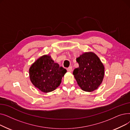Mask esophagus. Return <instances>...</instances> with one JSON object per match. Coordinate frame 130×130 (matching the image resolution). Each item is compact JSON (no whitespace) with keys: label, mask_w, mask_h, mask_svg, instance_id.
<instances>
[{"label":"esophagus","mask_w":130,"mask_h":130,"mask_svg":"<svg viewBox=\"0 0 130 130\" xmlns=\"http://www.w3.org/2000/svg\"><path fill=\"white\" fill-rule=\"evenodd\" d=\"M67 71L69 72H71L72 71V67L70 66L69 67H68L67 69Z\"/></svg>","instance_id":"esophagus-1"}]
</instances>
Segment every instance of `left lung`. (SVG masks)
Segmentation results:
<instances>
[{"label": "left lung", "mask_w": 130, "mask_h": 130, "mask_svg": "<svg viewBox=\"0 0 130 130\" xmlns=\"http://www.w3.org/2000/svg\"><path fill=\"white\" fill-rule=\"evenodd\" d=\"M79 67L73 75L79 86L86 92H92L101 85L104 75V67L93 53H85L76 58Z\"/></svg>", "instance_id": "left-lung-1"}]
</instances>
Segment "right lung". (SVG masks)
Here are the masks:
<instances>
[{"instance_id": "right-lung-1", "label": "right lung", "mask_w": 130, "mask_h": 130, "mask_svg": "<svg viewBox=\"0 0 130 130\" xmlns=\"http://www.w3.org/2000/svg\"><path fill=\"white\" fill-rule=\"evenodd\" d=\"M67 71L51 56L40 57L30 67L29 76L32 84L39 90L48 93L55 90L60 85Z\"/></svg>"}]
</instances>
